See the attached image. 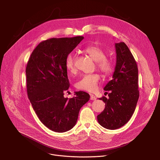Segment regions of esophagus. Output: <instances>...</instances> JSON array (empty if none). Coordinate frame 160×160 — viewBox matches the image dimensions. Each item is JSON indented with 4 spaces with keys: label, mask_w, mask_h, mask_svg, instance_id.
Returning a JSON list of instances; mask_svg holds the SVG:
<instances>
[{
    "label": "esophagus",
    "mask_w": 160,
    "mask_h": 160,
    "mask_svg": "<svg viewBox=\"0 0 160 160\" xmlns=\"http://www.w3.org/2000/svg\"><path fill=\"white\" fill-rule=\"evenodd\" d=\"M90 100H92V101H95V100H96V98L95 97L94 95L90 94Z\"/></svg>",
    "instance_id": "34e87169"
}]
</instances>
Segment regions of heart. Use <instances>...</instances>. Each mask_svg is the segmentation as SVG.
Returning <instances> with one entry per match:
<instances>
[{"mask_svg":"<svg viewBox=\"0 0 160 160\" xmlns=\"http://www.w3.org/2000/svg\"><path fill=\"white\" fill-rule=\"evenodd\" d=\"M85 54L96 61V66L104 75H109L113 69L112 61L106 58V51L97 45L88 46L83 49ZM66 68L71 73L76 72L75 64V56L71 52L68 54L65 61ZM101 77L98 73H91L83 75L76 83V87L82 90L92 92L97 89Z\"/></svg>","mask_w":160,"mask_h":160,"instance_id":"1","label":"heart"}]
</instances>
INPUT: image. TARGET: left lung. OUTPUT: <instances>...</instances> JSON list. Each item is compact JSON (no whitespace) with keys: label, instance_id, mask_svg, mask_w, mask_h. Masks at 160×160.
<instances>
[{"label":"left lung","instance_id":"8db88e82","mask_svg":"<svg viewBox=\"0 0 160 160\" xmlns=\"http://www.w3.org/2000/svg\"><path fill=\"white\" fill-rule=\"evenodd\" d=\"M117 61L112 79L104 87L110 91L109 98H99L105 108L98 115L99 123L105 128L115 130L123 127L131 118L138 103V68L136 61L124 42L115 43Z\"/></svg>","mask_w":160,"mask_h":160}]
</instances>
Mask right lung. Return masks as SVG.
<instances>
[{
	"label": "right lung",
	"instance_id": "1",
	"mask_svg": "<svg viewBox=\"0 0 160 160\" xmlns=\"http://www.w3.org/2000/svg\"><path fill=\"white\" fill-rule=\"evenodd\" d=\"M83 39L52 38L40 42L32 52L26 68L27 93L40 122L56 132L71 130L76 124L80 108L90 96L75 92L68 99L64 92L70 87L65 61Z\"/></svg>",
	"mask_w": 160,
	"mask_h": 160
}]
</instances>
